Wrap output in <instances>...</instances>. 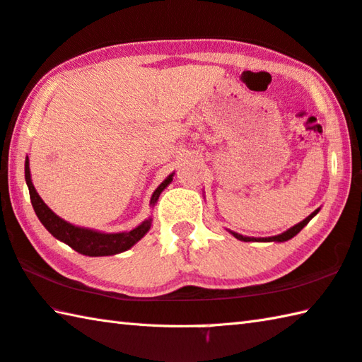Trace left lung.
<instances>
[{"label":"left lung","mask_w":362,"mask_h":362,"mask_svg":"<svg viewBox=\"0 0 362 362\" xmlns=\"http://www.w3.org/2000/svg\"><path fill=\"white\" fill-rule=\"evenodd\" d=\"M318 210L320 209H317L315 210V212H312L310 215L307 216L305 220H302L300 223H298V225H294L293 228H290L288 229V231H285V233H281V234H279V235H272V238H259V239H256V238H247V235H242V234H238V233H234V231H229L231 233L235 239H239V240H244V242H286V240H290V239H293L296 234H298L302 228H304L308 221H310L315 215L318 214Z\"/></svg>","instance_id":"left-lung-1"}]
</instances>
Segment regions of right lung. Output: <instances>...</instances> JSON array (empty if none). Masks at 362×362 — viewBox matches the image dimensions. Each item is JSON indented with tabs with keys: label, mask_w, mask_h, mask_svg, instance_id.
<instances>
[{
	"label": "right lung",
	"mask_w": 362,
	"mask_h": 362,
	"mask_svg": "<svg viewBox=\"0 0 362 362\" xmlns=\"http://www.w3.org/2000/svg\"><path fill=\"white\" fill-rule=\"evenodd\" d=\"M173 175L174 174L168 175L166 179L161 182V185L155 189L152 194V199H150V204H152V206H155L156 201H158L163 189L173 182ZM25 180L30 189V199L33 204V209H35L39 221L42 223L44 228L47 229L54 238L64 242V244L69 245L71 248H74L76 252L82 255L109 256V255L127 252V250L133 247L136 242H139L144 235L148 233L150 226H152V218H147L146 221H142L139 226L131 229L128 233H114V234L93 231V229H88V228L74 226L71 225V223L60 218L55 212H52V210L47 207V204H45L41 199V196L37 194L36 188L31 182L28 156H26L25 160Z\"/></svg>",
	"instance_id": "obj_1"
}]
</instances>
